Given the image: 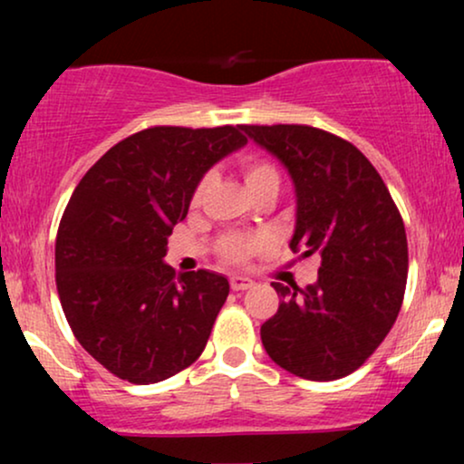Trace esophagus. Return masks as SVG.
Masks as SVG:
<instances>
[{"label":"esophagus","instance_id":"34e87169","mask_svg":"<svg viewBox=\"0 0 464 464\" xmlns=\"http://www.w3.org/2000/svg\"><path fill=\"white\" fill-rule=\"evenodd\" d=\"M253 285H256V283H253L249 276H238V275L230 276V287H232L234 291H245V289H251Z\"/></svg>","mask_w":464,"mask_h":464}]
</instances>
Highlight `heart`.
Wrapping results in <instances>:
<instances>
[{
    "label": "heart",
    "mask_w": 464,
    "mask_h": 464,
    "mask_svg": "<svg viewBox=\"0 0 464 464\" xmlns=\"http://www.w3.org/2000/svg\"><path fill=\"white\" fill-rule=\"evenodd\" d=\"M240 170H243L245 183L251 192L253 189L268 186V183H278V179H281V173H278L276 164L262 156H245L243 160H240ZM207 183H208V177H202V179L196 183L194 194H192L194 205H198V202L202 200V194H205ZM262 246H264V238L256 237V234L227 232L219 238L218 251H219V256L226 259V262L245 264L246 259H249L251 256H256Z\"/></svg>",
    "instance_id": "b5f03b06"
}]
</instances>
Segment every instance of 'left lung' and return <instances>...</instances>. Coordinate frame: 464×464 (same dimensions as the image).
Listing matches in <instances>:
<instances>
[{
  "label": "left lung",
  "mask_w": 464,
  "mask_h": 464,
  "mask_svg": "<svg viewBox=\"0 0 464 464\" xmlns=\"http://www.w3.org/2000/svg\"><path fill=\"white\" fill-rule=\"evenodd\" d=\"M243 130L275 154L295 186L289 246L319 253L314 285L272 283L281 304L262 325L276 365L304 380L344 378L359 370L395 325L408 281L401 213L373 164L346 139L306 124Z\"/></svg>",
  "instance_id": "left-lung-1"
}]
</instances>
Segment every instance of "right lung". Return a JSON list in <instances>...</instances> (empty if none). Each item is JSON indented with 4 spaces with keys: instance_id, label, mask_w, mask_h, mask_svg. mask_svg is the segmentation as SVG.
Masks as SVG:
<instances>
[{
    "instance_id": "add662e5",
    "label": "right lung",
    "mask_w": 464,
    "mask_h": 464,
    "mask_svg": "<svg viewBox=\"0 0 464 464\" xmlns=\"http://www.w3.org/2000/svg\"><path fill=\"white\" fill-rule=\"evenodd\" d=\"M245 143L243 126H151L105 151L73 189L56 232V289L75 340L120 380L160 382L205 351L230 283L175 275L162 257L196 183Z\"/></svg>"
}]
</instances>
